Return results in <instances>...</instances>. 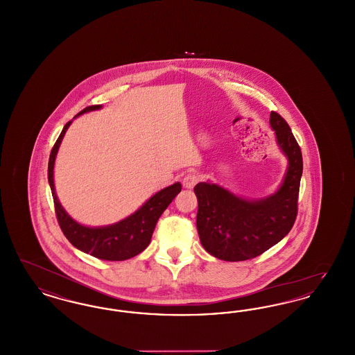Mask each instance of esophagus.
I'll use <instances>...</instances> for the list:
<instances>
[{
  "label": "esophagus",
  "instance_id": "34e87169",
  "mask_svg": "<svg viewBox=\"0 0 355 355\" xmlns=\"http://www.w3.org/2000/svg\"><path fill=\"white\" fill-rule=\"evenodd\" d=\"M197 182H198V175H196V174H187L182 181L186 189H193Z\"/></svg>",
  "mask_w": 355,
  "mask_h": 355
}]
</instances>
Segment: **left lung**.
<instances>
[{
	"mask_svg": "<svg viewBox=\"0 0 355 355\" xmlns=\"http://www.w3.org/2000/svg\"><path fill=\"white\" fill-rule=\"evenodd\" d=\"M270 125L288 161L284 182L274 194L262 200H245L210 182L194 187L201 243L207 253L222 261H246L265 253L288 234L297 218L302 153L278 113L271 112Z\"/></svg>",
	"mask_w": 355,
	"mask_h": 355,
	"instance_id": "obj_1",
	"label": "left lung"
}]
</instances>
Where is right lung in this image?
Returning a JSON list of instances; mask_svg holds the SVG:
<instances>
[{
  "instance_id": "obj_1",
  "label": "right lung",
  "mask_w": 355,
  "mask_h": 355,
  "mask_svg": "<svg viewBox=\"0 0 355 355\" xmlns=\"http://www.w3.org/2000/svg\"><path fill=\"white\" fill-rule=\"evenodd\" d=\"M101 107V105L87 106L76 117H78L80 114H84L86 112L97 110ZM70 123L71 121H69L68 123L64 126L61 135L57 138L51 149L49 166H48V180L51 185L58 225L62 233L68 238L69 242L84 253L90 254L96 258L105 259V261H125L135 257L137 254L144 252L149 246L157 220L166 210V207L169 206L171 201L175 198V196L181 191L182 186L180 182H175L174 185L168 186L159 190L132 216H129L125 220H119L114 225L102 226V227H87L84 225H80L78 222L73 220L65 211V209L61 206V203L55 196L54 181H53L55 155Z\"/></svg>"
}]
</instances>
